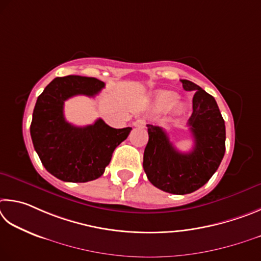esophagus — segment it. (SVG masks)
Listing matches in <instances>:
<instances>
[{"instance_id": "obj_1", "label": "esophagus", "mask_w": 261, "mask_h": 261, "mask_svg": "<svg viewBox=\"0 0 261 261\" xmlns=\"http://www.w3.org/2000/svg\"><path fill=\"white\" fill-rule=\"evenodd\" d=\"M144 125H145L144 119H138V120H135L133 122V126H135V127H143Z\"/></svg>"}]
</instances>
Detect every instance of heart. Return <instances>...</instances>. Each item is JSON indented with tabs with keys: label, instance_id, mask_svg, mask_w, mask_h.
<instances>
[{
	"label": "heart",
	"instance_id": "1",
	"mask_svg": "<svg viewBox=\"0 0 261 261\" xmlns=\"http://www.w3.org/2000/svg\"><path fill=\"white\" fill-rule=\"evenodd\" d=\"M176 98H177V96L174 93H172V91L161 90V91H158V93L154 94L153 107L157 110H159V111H163V110L171 108L172 105L176 101ZM173 108H174L175 111L179 112V111H181L182 108H184V105L177 102Z\"/></svg>",
	"mask_w": 261,
	"mask_h": 261
}]
</instances>
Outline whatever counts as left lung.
Segmentation results:
<instances>
[{
    "label": "left lung",
    "mask_w": 261,
    "mask_h": 261,
    "mask_svg": "<svg viewBox=\"0 0 261 261\" xmlns=\"http://www.w3.org/2000/svg\"><path fill=\"white\" fill-rule=\"evenodd\" d=\"M185 90L196 91L188 127L194 138L190 152H180L162 127L147 125L149 141L143 168L149 181L170 194L194 193L211 179L225 156V120L213 96L189 80H181Z\"/></svg>",
    "instance_id": "8db88e82"
}]
</instances>
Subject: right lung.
<instances>
[{"mask_svg": "<svg viewBox=\"0 0 261 261\" xmlns=\"http://www.w3.org/2000/svg\"><path fill=\"white\" fill-rule=\"evenodd\" d=\"M104 82L96 77H55L36 100L31 138L42 165L65 182H88L103 175L112 153L127 139L132 128H112L102 119L76 127L64 117V103L75 95L94 97Z\"/></svg>", "mask_w": 261, "mask_h": 261, "instance_id": "add662e5", "label": "right lung"}]
</instances>
